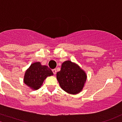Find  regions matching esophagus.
Returning <instances> with one entry per match:
<instances>
[{
    "instance_id": "obj_1",
    "label": "esophagus",
    "mask_w": 122,
    "mask_h": 122,
    "mask_svg": "<svg viewBox=\"0 0 122 122\" xmlns=\"http://www.w3.org/2000/svg\"><path fill=\"white\" fill-rule=\"evenodd\" d=\"M52 72H53V74H54V75L56 74V72H57L56 69H54V70H52Z\"/></svg>"
}]
</instances>
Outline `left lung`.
I'll return each mask as SVG.
<instances>
[{"label":"left lung","instance_id":"8db88e82","mask_svg":"<svg viewBox=\"0 0 122 122\" xmlns=\"http://www.w3.org/2000/svg\"><path fill=\"white\" fill-rule=\"evenodd\" d=\"M57 79L61 89L69 94H77L81 91L86 81L85 72L70 61L64 62L61 70L57 73Z\"/></svg>","mask_w":122,"mask_h":122}]
</instances>
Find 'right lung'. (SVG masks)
<instances>
[{
    "label": "right lung",
    "instance_id": "obj_1",
    "mask_svg": "<svg viewBox=\"0 0 122 122\" xmlns=\"http://www.w3.org/2000/svg\"><path fill=\"white\" fill-rule=\"evenodd\" d=\"M53 72L47 66L41 65L40 63H34L26 71L24 77V83L31 89L37 90L40 88L44 80Z\"/></svg>",
    "mask_w": 122,
    "mask_h": 122
}]
</instances>
